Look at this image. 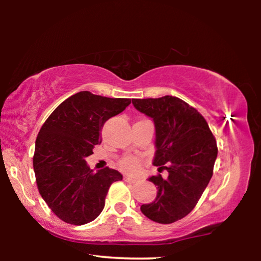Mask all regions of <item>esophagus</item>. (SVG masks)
<instances>
[{
	"label": "esophagus",
	"mask_w": 261,
	"mask_h": 261,
	"mask_svg": "<svg viewBox=\"0 0 261 261\" xmlns=\"http://www.w3.org/2000/svg\"><path fill=\"white\" fill-rule=\"evenodd\" d=\"M123 179H124L127 183H136L137 182L136 178H132V177H130V176H126V175L123 177Z\"/></svg>",
	"instance_id": "esophagus-1"
}]
</instances>
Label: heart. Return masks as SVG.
I'll use <instances>...</instances> for the list:
<instances>
[{
	"label": "heart",
	"mask_w": 261,
	"mask_h": 261,
	"mask_svg": "<svg viewBox=\"0 0 261 261\" xmlns=\"http://www.w3.org/2000/svg\"><path fill=\"white\" fill-rule=\"evenodd\" d=\"M118 166H120L121 169L123 171H125V173L134 174L140 168V162L138 159L132 158V156H126V158L121 159L120 162H118Z\"/></svg>",
	"instance_id": "b5f03b06"
}]
</instances>
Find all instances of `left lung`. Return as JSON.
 Instances as JSON below:
<instances>
[{"mask_svg":"<svg viewBox=\"0 0 261 261\" xmlns=\"http://www.w3.org/2000/svg\"><path fill=\"white\" fill-rule=\"evenodd\" d=\"M135 108L152 117L155 124V156L159 173L148 180L158 194L151 204L141 205L145 216L158 223H173L196 207L213 176L218 156L215 137L204 116L176 96L132 99Z\"/></svg>","mask_w":261,"mask_h":261,"instance_id":"1","label":"left lung"}]
</instances>
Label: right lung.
Returning a JSON list of instances; mask_svg holds the SVG:
<instances>
[{
  "label": "right lung",
  "mask_w": 261,
  "mask_h": 261,
  "mask_svg": "<svg viewBox=\"0 0 261 261\" xmlns=\"http://www.w3.org/2000/svg\"><path fill=\"white\" fill-rule=\"evenodd\" d=\"M130 103V99L82 91L64 100L39 131L33 155L38 190L64 222L82 226L98 218L110 185L122 180L123 176L108 167L93 173L85 159L101 143L105 122Z\"/></svg>",
  "instance_id": "right-lung-1"
}]
</instances>
